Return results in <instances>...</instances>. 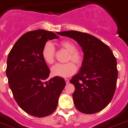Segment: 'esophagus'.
<instances>
[{"label":"esophagus","mask_w":128,"mask_h":128,"mask_svg":"<svg viewBox=\"0 0 128 128\" xmlns=\"http://www.w3.org/2000/svg\"><path fill=\"white\" fill-rule=\"evenodd\" d=\"M64 80H65V82H66V84H68V83H69V82H70L69 79H64Z\"/></svg>","instance_id":"1"}]
</instances>
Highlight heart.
Wrapping results in <instances>:
<instances>
[{"label":"heart","instance_id":"b5f03b06","mask_svg":"<svg viewBox=\"0 0 128 128\" xmlns=\"http://www.w3.org/2000/svg\"><path fill=\"white\" fill-rule=\"evenodd\" d=\"M59 46L69 52L66 62L72 61L78 68L82 66L84 60V54L81 51L77 50L76 44L71 41L65 40L60 42ZM42 56L44 61L49 65H52L54 63L55 60V49L52 44L48 43L44 46L42 51ZM72 62L56 64L52 68L51 74L52 76L60 77H68L72 76L76 72L77 68L74 63Z\"/></svg>","mask_w":128,"mask_h":128}]
</instances>
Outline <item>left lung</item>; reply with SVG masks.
I'll use <instances>...</instances> for the list:
<instances>
[{"label":"left lung","instance_id":"left-lung-1","mask_svg":"<svg viewBox=\"0 0 128 128\" xmlns=\"http://www.w3.org/2000/svg\"><path fill=\"white\" fill-rule=\"evenodd\" d=\"M77 42L84 52L79 72L70 82L75 86L73 99L76 109L94 114L106 108L113 98L118 78L116 59L108 46L95 36L78 31L59 32Z\"/></svg>","mask_w":128,"mask_h":128}]
</instances>
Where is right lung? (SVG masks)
I'll return each instance as SVG.
<instances>
[{
	"instance_id": "add662e5",
	"label": "right lung",
	"mask_w": 128,
	"mask_h": 128,
	"mask_svg": "<svg viewBox=\"0 0 128 128\" xmlns=\"http://www.w3.org/2000/svg\"><path fill=\"white\" fill-rule=\"evenodd\" d=\"M58 38L51 31H30L19 38L8 56L6 73L14 98L22 110L34 116L54 112L66 85L64 79L57 76L46 81L50 71L42 56L46 43Z\"/></svg>"
}]
</instances>
